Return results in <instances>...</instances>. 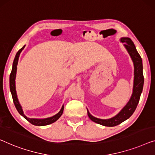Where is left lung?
<instances>
[{"instance_id":"8db88e82","label":"left lung","mask_w":155,"mask_h":155,"mask_svg":"<svg viewBox=\"0 0 155 155\" xmlns=\"http://www.w3.org/2000/svg\"><path fill=\"white\" fill-rule=\"evenodd\" d=\"M121 42H123L124 47L129 52L134 65V81L133 94L129 101L125 107L114 117L109 120H101L93 117L87 110L89 117L93 122L105 127H115L127 120L131 117L136 109L142 93L144 83V77L143 74V63L140 54L136 50L134 42L129 38H122Z\"/></svg>"}]
</instances>
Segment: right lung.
I'll use <instances>...</instances> for the list:
<instances>
[{
  "mask_svg": "<svg viewBox=\"0 0 155 155\" xmlns=\"http://www.w3.org/2000/svg\"><path fill=\"white\" fill-rule=\"evenodd\" d=\"M25 48V45H24L23 48L20 49V50L17 51L16 56H15L14 61H13L12 64V71H11L10 75V89L11 94H12L13 102H14V104L16 107L17 111L19 112V113L21 116H23L24 118L26 119V120L28 121L31 124L33 125H35V126H45V125H48L50 124L51 123L57 121L58 119H59L60 117L61 116L63 112H64V105H63L61 110L59 113H57V115L51 117L46 118V119H42V120H38V119H31L28 118L27 117H26L24 115L23 110H22L21 105H20L19 101H18L17 96V93H16V89H15V78H16V73H17V66L18 64V60H19V57L20 55V53L21 51L23 50V49Z\"/></svg>",
  "mask_w": 155,
  "mask_h": 155,
  "instance_id": "1",
  "label": "right lung"
}]
</instances>
